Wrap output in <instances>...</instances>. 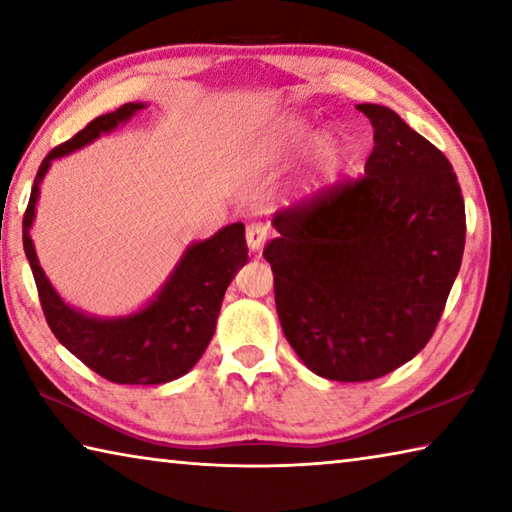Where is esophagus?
I'll use <instances>...</instances> for the list:
<instances>
[{"label":"esophagus","instance_id":"esophagus-1","mask_svg":"<svg viewBox=\"0 0 512 512\" xmlns=\"http://www.w3.org/2000/svg\"><path fill=\"white\" fill-rule=\"evenodd\" d=\"M268 225L264 221H250L248 228H246V241H248V248L257 253V250H262V246L266 244L268 239Z\"/></svg>","mask_w":512,"mask_h":512}]
</instances>
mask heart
I'll list each match as a JSON object with an SVG mask.
<instances>
[{"label": "heart", "mask_w": 512, "mask_h": 512, "mask_svg": "<svg viewBox=\"0 0 512 512\" xmlns=\"http://www.w3.org/2000/svg\"><path fill=\"white\" fill-rule=\"evenodd\" d=\"M316 124L309 117H293L280 128L275 142V151L280 158H291L300 153L314 139ZM345 144L336 133L325 131L320 133L314 143L309 146V164L311 171L318 180H325L341 167Z\"/></svg>", "instance_id": "1"}]
</instances>
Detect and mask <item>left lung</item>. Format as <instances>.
I'll return each mask as SVG.
<instances>
[{
	"label": "left lung",
	"instance_id": "8db88e82",
	"mask_svg": "<svg viewBox=\"0 0 512 512\" xmlns=\"http://www.w3.org/2000/svg\"><path fill=\"white\" fill-rule=\"evenodd\" d=\"M375 128L366 176L273 216L264 248L282 332L332 381H370L411 361L443 316L465 248L452 164L386 106L359 103Z\"/></svg>",
	"mask_w": 512,
	"mask_h": 512
}]
</instances>
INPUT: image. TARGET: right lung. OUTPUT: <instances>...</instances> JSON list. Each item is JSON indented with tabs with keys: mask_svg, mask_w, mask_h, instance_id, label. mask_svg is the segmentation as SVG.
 <instances>
[{
	"mask_svg": "<svg viewBox=\"0 0 512 512\" xmlns=\"http://www.w3.org/2000/svg\"><path fill=\"white\" fill-rule=\"evenodd\" d=\"M142 108H146L144 103H124L115 112L92 119L72 140L49 151L31 187L22 221L24 253L31 264L47 325L76 359L112 384H167L192 370L212 341L225 289L248 262L244 223H230L214 237L189 246L158 296L131 316H88L69 307L51 287L29 235L40 183L51 160L79 151L99 135L115 131Z\"/></svg>",
	"mask_w": 512,
	"mask_h": 512,
	"instance_id": "obj_1",
	"label": "right lung"
}]
</instances>
